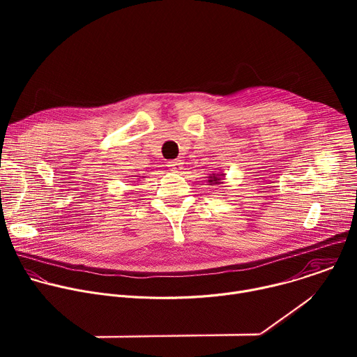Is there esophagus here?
<instances>
[{
	"label": "esophagus",
	"instance_id": "34e87169",
	"mask_svg": "<svg viewBox=\"0 0 357 357\" xmlns=\"http://www.w3.org/2000/svg\"><path fill=\"white\" fill-rule=\"evenodd\" d=\"M182 165H183L182 160H174V161H169V162H168V168H169L171 171H175V172H178L179 169H182Z\"/></svg>",
	"mask_w": 357,
	"mask_h": 357
}]
</instances>
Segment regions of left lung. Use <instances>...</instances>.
<instances>
[{"mask_svg": "<svg viewBox=\"0 0 357 357\" xmlns=\"http://www.w3.org/2000/svg\"><path fill=\"white\" fill-rule=\"evenodd\" d=\"M208 178H209V183H211V185H222V183H223L225 174H223V172H213V174H211Z\"/></svg>", "mask_w": 357, "mask_h": 357, "instance_id": "obj_1", "label": "left lung"}]
</instances>
